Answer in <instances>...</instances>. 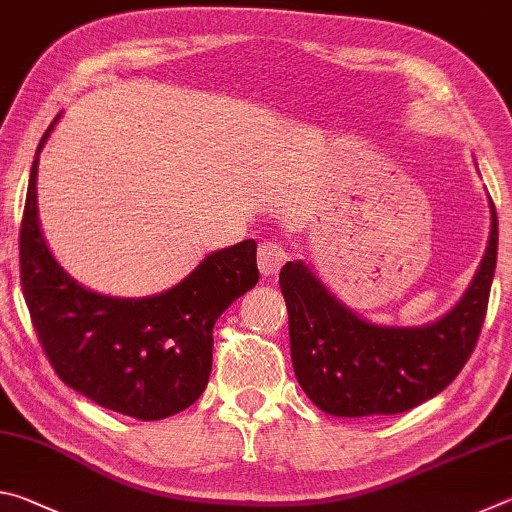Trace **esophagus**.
<instances>
[{"instance_id":"esophagus-1","label":"esophagus","mask_w":512,"mask_h":512,"mask_svg":"<svg viewBox=\"0 0 512 512\" xmlns=\"http://www.w3.org/2000/svg\"><path fill=\"white\" fill-rule=\"evenodd\" d=\"M287 248H284L280 241H262L257 248V266H259V273L264 277H273L277 271H280V266L287 262Z\"/></svg>"}]
</instances>
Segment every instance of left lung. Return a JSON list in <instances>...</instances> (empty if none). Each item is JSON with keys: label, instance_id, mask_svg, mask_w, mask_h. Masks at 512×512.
I'll list each match as a JSON object with an SVG mask.
<instances>
[{"label": "left lung", "instance_id": "8db88e82", "mask_svg": "<svg viewBox=\"0 0 512 512\" xmlns=\"http://www.w3.org/2000/svg\"><path fill=\"white\" fill-rule=\"evenodd\" d=\"M497 239L490 198V239L470 287L452 311L422 327L368 323L336 300L305 264H284L280 289L289 309L293 372L309 400L329 415L363 418L404 413L445 391L481 334Z\"/></svg>", "mask_w": 512, "mask_h": 512}]
</instances>
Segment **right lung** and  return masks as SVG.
<instances>
[{
  "mask_svg": "<svg viewBox=\"0 0 512 512\" xmlns=\"http://www.w3.org/2000/svg\"><path fill=\"white\" fill-rule=\"evenodd\" d=\"M54 124L42 135L38 153ZM38 153L20 225V280L56 375L103 409L137 420L185 411L210 379L216 318L259 280L257 244L246 239L210 253L183 282L158 296L94 293L65 273L42 237Z\"/></svg>",
  "mask_w": 512,
  "mask_h": 512,
  "instance_id": "obj_1",
  "label": "right lung"
}]
</instances>
